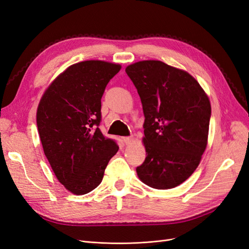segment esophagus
<instances>
[{"label":"esophagus","instance_id":"1","mask_svg":"<svg viewBox=\"0 0 249 249\" xmlns=\"http://www.w3.org/2000/svg\"><path fill=\"white\" fill-rule=\"evenodd\" d=\"M124 142L125 143L126 145L131 144V143L133 142V137L132 136H130V137H124Z\"/></svg>","mask_w":249,"mask_h":249}]
</instances>
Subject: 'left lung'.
<instances>
[{"instance_id": "8db88e82", "label": "left lung", "mask_w": 249, "mask_h": 249, "mask_svg": "<svg viewBox=\"0 0 249 249\" xmlns=\"http://www.w3.org/2000/svg\"><path fill=\"white\" fill-rule=\"evenodd\" d=\"M144 113V162L136 168L142 183L171 189L189 178L208 144L211 103L199 83L186 71L159 60L125 67Z\"/></svg>"}]
</instances>
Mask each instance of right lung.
<instances>
[{"label": "right lung", "instance_id": "obj_1", "mask_svg": "<svg viewBox=\"0 0 249 249\" xmlns=\"http://www.w3.org/2000/svg\"><path fill=\"white\" fill-rule=\"evenodd\" d=\"M122 65L102 60L74 63L43 92L36 123L44 155L57 179L74 195L89 193L102 182L118 145L104 136L101 99Z\"/></svg>", "mask_w": 249, "mask_h": 249}]
</instances>
